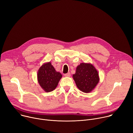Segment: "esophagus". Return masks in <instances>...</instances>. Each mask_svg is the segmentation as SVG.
<instances>
[{"label":"esophagus","instance_id":"34e87169","mask_svg":"<svg viewBox=\"0 0 133 133\" xmlns=\"http://www.w3.org/2000/svg\"><path fill=\"white\" fill-rule=\"evenodd\" d=\"M64 76L66 77H70V72H68L67 74H65L64 75Z\"/></svg>","mask_w":133,"mask_h":133}]
</instances>
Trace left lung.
Wrapping results in <instances>:
<instances>
[{
    "label": "left lung",
    "mask_w": 133,
    "mask_h": 133,
    "mask_svg": "<svg viewBox=\"0 0 133 133\" xmlns=\"http://www.w3.org/2000/svg\"><path fill=\"white\" fill-rule=\"evenodd\" d=\"M72 77L77 88L85 93L91 92L99 82L98 71L90 63H81Z\"/></svg>",
    "instance_id": "1"
}]
</instances>
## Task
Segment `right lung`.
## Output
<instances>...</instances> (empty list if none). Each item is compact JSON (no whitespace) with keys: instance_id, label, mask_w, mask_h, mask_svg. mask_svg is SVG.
<instances>
[{"instance_id":"add662e5","label":"right lung","mask_w":133,"mask_h":133,"mask_svg":"<svg viewBox=\"0 0 133 133\" xmlns=\"http://www.w3.org/2000/svg\"><path fill=\"white\" fill-rule=\"evenodd\" d=\"M62 75L57 71L51 63H45L37 71V81L43 89L47 92L54 90L57 86Z\"/></svg>"}]
</instances>
